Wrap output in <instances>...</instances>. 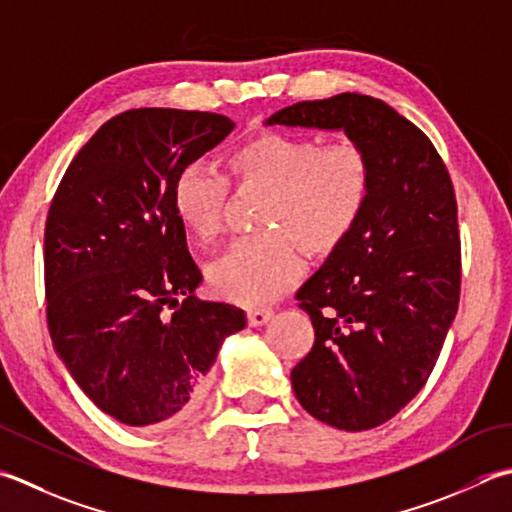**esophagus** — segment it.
Here are the masks:
<instances>
[{
	"label": "esophagus",
	"mask_w": 512,
	"mask_h": 512,
	"mask_svg": "<svg viewBox=\"0 0 512 512\" xmlns=\"http://www.w3.org/2000/svg\"><path fill=\"white\" fill-rule=\"evenodd\" d=\"M270 317H273V310H270V308L248 310V324L250 326H264Z\"/></svg>",
	"instance_id": "34e87169"
}]
</instances>
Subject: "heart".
I'll list each match as a JSON object with an SVG mask.
<instances>
[{
    "label": "heart",
    "mask_w": 512,
    "mask_h": 512,
    "mask_svg": "<svg viewBox=\"0 0 512 512\" xmlns=\"http://www.w3.org/2000/svg\"><path fill=\"white\" fill-rule=\"evenodd\" d=\"M237 186H262L257 226L262 233L237 237L208 264L217 295L239 304L279 297L304 273L308 255H330L362 219L373 188L370 159L355 142L319 146L315 139L266 130L230 150ZM230 184L217 168L190 162L173 182V210L197 242L222 233Z\"/></svg>",
    "instance_id": "obj_1"
}]
</instances>
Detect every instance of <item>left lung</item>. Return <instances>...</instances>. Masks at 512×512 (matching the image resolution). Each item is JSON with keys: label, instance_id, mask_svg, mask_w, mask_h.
I'll list each match as a JSON object with an SVG mask.
<instances>
[{"label": "left lung", "instance_id": "8db88e82", "mask_svg": "<svg viewBox=\"0 0 512 512\" xmlns=\"http://www.w3.org/2000/svg\"><path fill=\"white\" fill-rule=\"evenodd\" d=\"M266 124L344 130L370 159L362 219L297 290L315 342L290 379L319 422L382 426L424 388L457 315L462 246L448 168L422 130L370 95L299 102Z\"/></svg>", "mask_w": 512, "mask_h": 512}]
</instances>
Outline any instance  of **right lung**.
Segmentation results:
<instances>
[{
    "label": "right lung",
    "instance_id": "right-lung-1",
    "mask_svg": "<svg viewBox=\"0 0 512 512\" xmlns=\"http://www.w3.org/2000/svg\"><path fill=\"white\" fill-rule=\"evenodd\" d=\"M226 115L133 108L88 139L44 230L50 339L90 402L117 422L177 419L206 388L242 308L202 302V273L173 210L186 164L233 130Z\"/></svg>",
    "mask_w": 512,
    "mask_h": 512
}]
</instances>
